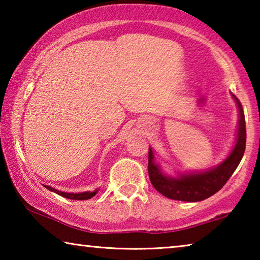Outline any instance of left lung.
<instances>
[{"label":"left lung","instance_id":"8db88e82","mask_svg":"<svg viewBox=\"0 0 260 260\" xmlns=\"http://www.w3.org/2000/svg\"><path fill=\"white\" fill-rule=\"evenodd\" d=\"M239 110V122H237V133L234 147L225 159L219 165L211 167L205 171L197 172L178 173L175 177L166 174L161 170V166L156 161L155 152L149 147V161L148 172L152 186L157 191L167 199L183 201V202H200L209 199L215 192L219 191L228 179L234 173L236 167L243 157L245 150V119L242 104L232 94Z\"/></svg>","mask_w":260,"mask_h":260}]
</instances>
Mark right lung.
<instances>
[{"label": "right lung", "instance_id": "obj_1", "mask_svg": "<svg viewBox=\"0 0 260 260\" xmlns=\"http://www.w3.org/2000/svg\"><path fill=\"white\" fill-rule=\"evenodd\" d=\"M48 190L50 191H54L56 193H58L59 196L61 197H65V199H69V200H76V201H83V200H89L91 197H94L96 193H98L99 189H96L94 191H83V192H65V191H60L58 189H55L50 186H46V184H43Z\"/></svg>", "mask_w": 260, "mask_h": 260}]
</instances>
